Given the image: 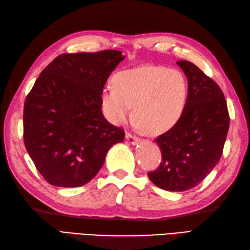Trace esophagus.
Listing matches in <instances>:
<instances>
[{
    "label": "esophagus",
    "instance_id": "obj_1",
    "mask_svg": "<svg viewBox=\"0 0 250 250\" xmlns=\"http://www.w3.org/2000/svg\"><path fill=\"white\" fill-rule=\"evenodd\" d=\"M125 138H126L127 141H128L130 144L135 145V144H138V143H139V138L136 137V136L131 135V133H126Z\"/></svg>",
    "mask_w": 250,
    "mask_h": 250
}]
</instances>
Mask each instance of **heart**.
Masks as SVG:
<instances>
[{
	"label": "heart",
	"instance_id": "heart-1",
	"mask_svg": "<svg viewBox=\"0 0 250 250\" xmlns=\"http://www.w3.org/2000/svg\"><path fill=\"white\" fill-rule=\"evenodd\" d=\"M113 88L102 91V105L114 125L125 123L131 114L139 126L158 135L174 127L184 114L188 97V82L178 69L142 65L119 72Z\"/></svg>",
	"mask_w": 250,
	"mask_h": 250
}]
</instances>
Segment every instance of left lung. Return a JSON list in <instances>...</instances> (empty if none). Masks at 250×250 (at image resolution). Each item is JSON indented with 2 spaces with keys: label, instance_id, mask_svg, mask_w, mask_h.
<instances>
[{
  "label": "left lung",
  "instance_id": "8db88e82",
  "mask_svg": "<svg viewBox=\"0 0 250 250\" xmlns=\"http://www.w3.org/2000/svg\"><path fill=\"white\" fill-rule=\"evenodd\" d=\"M177 64L188 82L187 106L177 124L156 139L162 161L147 175L163 190L182 192L200 184L220 161L230 119L218 84L190 62Z\"/></svg>",
  "mask_w": 250,
  "mask_h": 250
}]
</instances>
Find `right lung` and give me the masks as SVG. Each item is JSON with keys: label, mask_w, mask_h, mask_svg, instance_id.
Returning a JSON list of instances; mask_svg holds the SVG:
<instances>
[{"label": "right lung", "mask_w": 250, "mask_h": 250, "mask_svg": "<svg viewBox=\"0 0 250 250\" xmlns=\"http://www.w3.org/2000/svg\"><path fill=\"white\" fill-rule=\"evenodd\" d=\"M122 52L62 54L40 73L27 94L23 138L29 157L52 186L82 187L105 162L124 130L102 112V91L124 59Z\"/></svg>", "instance_id": "1"}]
</instances>
